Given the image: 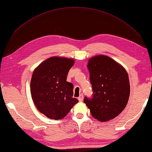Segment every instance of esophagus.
Segmentation results:
<instances>
[{
    "instance_id": "34e87169",
    "label": "esophagus",
    "mask_w": 152,
    "mask_h": 152,
    "mask_svg": "<svg viewBox=\"0 0 152 152\" xmlns=\"http://www.w3.org/2000/svg\"><path fill=\"white\" fill-rule=\"evenodd\" d=\"M83 99H84L83 94H80V96L78 97V100H79L80 102H82V101H83Z\"/></svg>"
}]
</instances>
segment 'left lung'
<instances>
[{
	"label": "left lung",
	"mask_w": 152,
	"mask_h": 152,
	"mask_svg": "<svg viewBox=\"0 0 152 152\" xmlns=\"http://www.w3.org/2000/svg\"><path fill=\"white\" fill-rule=\"evenodd\" d=\"M87 67L93 94L90 98L84 97V102L98 121L114 119L124 110L129 100L128 73L122 66L104 55L91 58Z\"/></svg>",
	"instance_id": "1"
}]
</instances>
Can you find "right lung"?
I'll list each match as a JSON object with an SVG mask.
<instances>
[{"mask_svg":"<svg viewBox=\"0 0 152 152\" xmlns=\"http://www.w3.org/2000/svg\"><path fill=\"white\" fill-rule=\"evenodd\" d=\"M74 64L73 59L54 56L33 72L30 81L32 100L40 112L48 118L62 119L78 102L72 97L73 84L66 81Z\"/></svg>","mask_w":152,"mask_h":152,"instance_id":"1","label":"right lung"}]
</instances>
